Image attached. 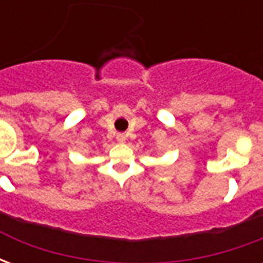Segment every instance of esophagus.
<instances>
[{"label":"esophagus","instance_id":"34e87169","mask_svg":"<svg viewBox=\"0 0 263 263\" xmlns=\"http://www.w3.org/2000/svg\"><path fill=\"white\" fill-rule=\"evenodd\" d=\"M125 139H126L125 134H118V135H117V141H118V142H125Z\"/></svg>","mask_w":263,"mask_h":263}]
</instances>
